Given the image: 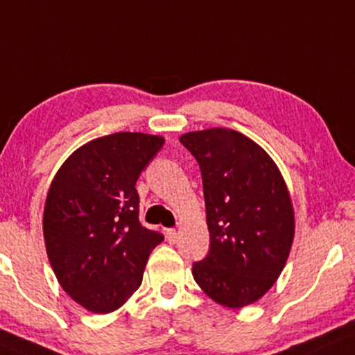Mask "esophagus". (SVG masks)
<instances>
[{
    "label": "esophagus",
    "instance_id": "1",
    "mask_svg": "<svg viewBox=\"0 0 355 355\" xmlns=\"http://www.w3.org/2000/svg\"><path fill=\"white\" fill-rule=\"evenodd\" d=\"M166 239H168L169 243H176L178 242V232H176V229H168V230H166Z\"/></svg>",
    "mask_w": 355,
    "mask_h": 355
}]
</instances>
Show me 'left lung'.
I'll use <instances>...</instances> for the list:
<instances>
[{
  "label": "left lung",
  "mask_w": 355,
  "mask_h": 355,
  "mask_svg": "<svg viewBox=\"0 0 355 355\" xmlns=\"http://www.w3.org/2000/svg\"><path fill=\"white\" fill-rule=\"evenodd\" d=\"M179 141L200 168L211 235L207 255L192 263V277L218 304L255 303L282 273L295 235V214L282 174L239 131H192Z\"/></svg>",
  "instance_id": "1"
}]
</instances>
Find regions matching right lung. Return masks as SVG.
Returning <instances> with one entry per match:
<instances>
[{"label": "right lung", "instance_id": "add662e5", "mask_svg": "<svg viewBox=\"0 0 355 355\" xmlns=\"http://www.w3.org/2000/svg\"><path fill=\"white\" fill-rule=\"evenodd\" d=\"M161 137L113 133L73 151L44 209V240L60 286L92 313H112L138 290L148 257L164 240L139 222L137 181Z\"/></svg>", "mask_w": 355, "mask_h": 355}]
</instances>
